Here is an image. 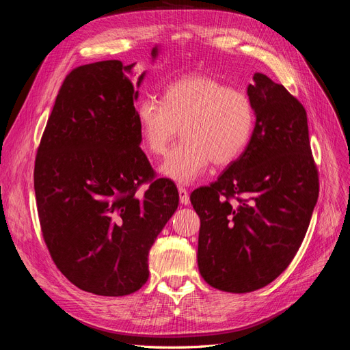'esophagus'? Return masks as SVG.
Instances as JSON below:
<instances>
[{
	"mask_svg": "<svg viewBox=\"0 0 350 350\" xmlns=\"http://www.w3.org/2000/svg\"><path fill=\"white\" fill-rule=\"evenodd\" d=\"M178 193H179V200H181L183 204H189V196H188V191L184 188V187H179L178 188Z\"/></svg>",
	"mask_w": 350,
	"mask_h": 350,
	"instance_id": "34e87169",
	"label": "esophagus"
}]
</instances>
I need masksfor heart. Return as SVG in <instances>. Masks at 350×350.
Masks as SVG:
<instances>
[{
  "mask_svg": "<svg viewBox=\"0 0 350 350\" xmlns=\"http://www.w3.org/2000/svg\"><path fill=\"white\" fill-rule=\"evenodd\" d=\"M143 146L163 154L181 129L183 143L166 156L163 176L189 184L210 162L226 166L242 154L251 139L256 113L250 96L207 76H187L169 84L161 103L143 99L135 108Z\"/></svg>",
  "mask_w": 350,
  "mask_h": 350,
  "instance_id": "obj_1",
  "label": "heart"
}]
</instances>
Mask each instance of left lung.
Masks as SVG:
<instances>
[{"instance_id": "obj_1", "label": "left lung", "mask_w": 350, "mask_h": 350, "mask_svg": "<svg viewBox=\"0 0 350 350\" xmlns=\"http://www.w3.org/2000/svg\"><path fill=\"white\" fill-rule=\"evenodd\" d=\"M248 96L256 126L245 150L189 200L200 217L198 270L213 288H264L298 252L319 198L302 103L261 72Z\"/></svg>"}]
</instances>
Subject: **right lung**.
<instances>
[{
    "label": "right lung",
    "mask_w": 350,
    "mask_h": 350,
    "mask_svg": "<svg viewBox=\"0 0 350 350\" xmlns=\"http://www.w3.org/2000/svg\"><path fill=\"white\" fill-rule=\"evenodd\" d=\"M133 67L109 59L74 68L35 161L38 215L51 257L72 284L100 296L130 295L147 282L149 251L179 201L176 185L156 179L140 149ZM143 79L144 72L137 88ZM143 183L150 187L139 193Z\"/></svg>",
    "instance_id": "right-lung-1"
}]
</instances>
